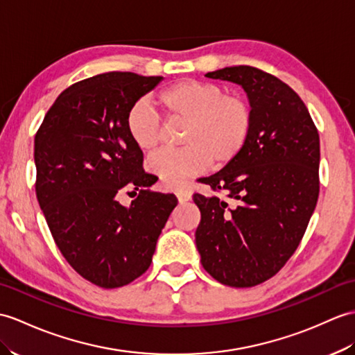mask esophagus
I'll use <instances>...</instances> for the list:
<instances>
[{
	"mask_svg": "<svg viewBox=\"0 0 355 355\" xmlns=\"http://www.w3.org/2000/svg\"><path fill=\"white\" fill-rule=\"evenodd\" d=\"M175 195L178 198V202H186V201H189L192 198V195L189 193V192H186V191H177Z\"/></svg>",
	"mask_w": 355,
	"mask_h": 355,
	"instance_id": "1",
	"label": "esophagus"
}]
</instances>
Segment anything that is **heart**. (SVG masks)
Returning a JSON list of instances; mask_svg holds the SVG:
<instances>
[{"label": "heart", "instance_id": "b5f03b06", "mask_svg": "<svg viewBox=\"0 0 355 355\" xmlns=\"http://www.w3.org/2000/svg\"><path fill=\"white\" fill-rule=\"evenodd\" d=\"M168 123H183L178 151L151 155L146 168L163 187L177 189L210 164L224 168L245 150L254 127L251 103L242 95H225L215 83L181 80L155 96ZM125 131L139 151L151 153L160 144V123L146 104L127 112Z\"/></svg>", "mask_w": 355, "mask_h": 355}]
</instances>
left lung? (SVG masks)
<instances>
[{
    "label": "left lung",
    "instance_id": "left-lung-1",
    "mask_svg": "<svg viewBox=\"0 0 355 355\" xmlns=\"http://www.w3.org/2000/svg\"><path fill=\"white\" fill-rule=\"evenodd\" d=\"M241 85L254 110L245 150L193 193L201 211L195 242L216 282L252 287L282 269L298 248L319 196V135L292 87L254 66L205 73Z\"/></svg>",
    "mask_w": 355,
    "mask_h": 355
}]
</instances>
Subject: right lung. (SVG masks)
I'll return each mask as SVG.
<instances>
[{
	"mask_svg": "<svg viewBox=\"0 0 355 355\" xmlns=\"http://www.w3.org/2000/svg\"><path fill=\"white\" fill-rule=\"evenodd\" d=\"M163 77L105 72L59 95L35 137L36 196L57 248L73 270L104 289L135 282L175 209L151 191L144 153L125 131L127 112ZM138 196L130 208L122 193Z\"/></svg>",
	"mask_w": 355,
	"mask_h": 355,
	"instance_id": "add662e5",
	"label": "right lung"
}]
</instances>
